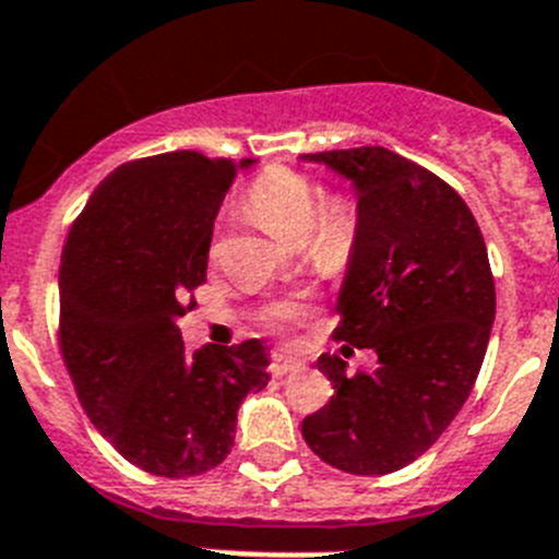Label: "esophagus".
<instances>
[{"mask_svg":"<svg viewBox=\"0 0 559 559\" xmlns=\"http://www.w3.org/2000/svg\"><path fill=\"white\" fill-rule=\"evenodd\" d=\"M300 369H306V361L289 356V353H273V358H270V372H273L275 378H284V374L300 372Z\"/></svg>","mask_w":559,"mask_h":559,"instance_id":"esophagus-1","label":"esophagus"}]
</instances>
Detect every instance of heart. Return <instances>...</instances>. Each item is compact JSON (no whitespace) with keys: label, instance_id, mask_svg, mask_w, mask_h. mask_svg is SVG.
<instances>
[{"label":"heart","instance_id":"obj_1","mask_svg":"<svg viewBox=\"0 0 559 559\" xmlns=\"http://www.w3.org/2000/svg\"><path fill=\"white\" fill-rule=\"evenodd\" d=\"M248 206L281 239L300 245L320 273L336 275L350 264L358 245V209L342 192L322 195V185L304 170L273 165L248 190ZM215 253V248H212ZM304 297H284L267 309L273 325L304 320Z\"/></svg>","mask_w":559,"mask_h":559}]
</instances>
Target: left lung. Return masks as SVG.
<instances>
[{"instance_id":"obj_1","label":"left lung","mask_w":559,"mask_h":559,"mask_svg":"<svg viewBox=\"0 0 559 559\" xmlns=\"http://www.w3.org/2000/svg\"><path fill=\"white\" fill-rule=\"evenodd\" d=\"M304 156L358 192L333 338L378 353L356 374L322 353L333 397L306 416L304 438L338 472L391 474L425 455L472 394L497 314L488 250L466 201L416 162L383 145Z\"/></svg>"}]
</instances>
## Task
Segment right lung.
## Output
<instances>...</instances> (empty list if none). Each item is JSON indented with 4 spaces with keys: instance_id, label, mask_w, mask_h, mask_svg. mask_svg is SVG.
<instances>
[{
    "instance_id": "1",
    "label": "right lung",
    "mask_w": 559,
    "mask_h": 559,
    "mask_svg": "<svg viewBox=\"0 0 559 559\" xmlns=\"http://www.w3.org/2000/svg\"><path fill=\"white\" fill-rule=\"evenodd\" d=\"M245 165L198 151L123 162L62 245V364L93 425L156 477L226 461L239 403L270 380L259 338L190 356L176 325L206 281L217 209Z\"/></svg>"
}]
</instances>
